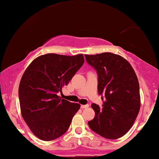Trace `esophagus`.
<instances>
[{"label": "esophagus", "mask_w": 159, "mask_h": 159, "mask_svg": "<svg viewBox=\"0 0 159 159\" xmlns=\"http://www.w3.org/2000/svg\"><path fill=\"white\" fill-rule=\"evenodd\" d=\"M89 105H81V107L82 109H84V108H87V107H88Z\"/></svg>", "instance_id": "1"}]
</instances>
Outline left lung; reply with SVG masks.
<instances>
[{
  "mask_svg": "<svg viewBox=\"0 0 159 159\" xmlns=\"http://www.w3.org/2000/svg\"><path fill=\"white\" fill-rule=\"evenodd\" d=\"M87 62L97 71L98 92L105 94L99 107L92 104L95 117L88 122L93 132L107 139H117L129 132L140 107L139 82L129 61L111 52L89 55Z\"/></svg>",
  "mask_w": 159,
  "mask_h": 159,
  "instance_id": "1",
  "label": "left lung"
}]
</instances>
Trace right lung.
<instances>
[{
  "mask_svg": "<svg viewBox=\"0 0 159 159\" xmlns=\"http://www.w3.org/2000/svg\"><path fill=\"white\" fill-rule=\"evenodd\" d=\"M82 54H46L34 59L24 72L19 87L24 120L36 137L50 141L66 132L81 105L57 96L83 65Z\"/></svg>",
  "mask_w": 159,
  "mask_h": 159,
  "instance_id": "add662e5",
  "label": "right lung"
}]
</instances>
